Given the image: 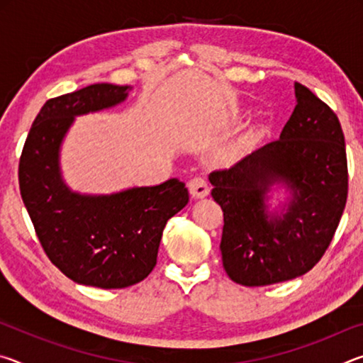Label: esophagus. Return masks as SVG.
I'll return each instance as SVG.
<instances>
[{"mask_svg":"<svg viewBox=\"0 0 363 363\" xmlns=\"http://www.w3.org/2000/svg\"><path fill=\"white\" fill-rule=\"evenodd\" d=\"M189 192L194 199H205V196L210 194V187H208V182L203 177H194V179L189 181Z\"/></svg>","mask_w":363,"mask_h":363,"instance_id":"esophagus-1","label":"esophagus"}]
</instances>
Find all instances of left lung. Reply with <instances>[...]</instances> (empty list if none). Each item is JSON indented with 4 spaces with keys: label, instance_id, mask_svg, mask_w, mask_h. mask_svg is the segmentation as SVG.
Masks as SVG:
<instances>
[{
    "label": "left lung",
    "instance_id": "left-lung-1",
    "mask_svg": "<svg viewBox=\"0 0 363 363\" xmlns=\"http://www.w3.org/2000/svg\"><path fill=\"white\" fill-rule=\"evenodd\" d=\"M294 107L280 139L232 168L213 171L211 195L224 211L220 253L227 275L245 286L296 279L315 266L347 200V160L336 113L294 83ZM287 196L275 207L272 194Z\"/></svg>",
    "mask_w": 363,
    "mask_h": 363
}]
</instances>
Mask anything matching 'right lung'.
<instances>
[{
	"label": "right lung",
	"instance_id": "1",
	"mask_svg": "<svg viewBox=\"0 0 363 363\" xmlns=\"http://www.w3.org/2000/svg\"><path fill=\"white\" fill-rule=\"evenodd\" d=\"M131 89L97 83L49 99L19 163L23 205L48 257L70 280L104 290L139 284L152 272L164 225L189 203L176 177L113 194H82L64 181L60 149L77 116L118 106Z\"/></svg>",
	"mask_w": 363,
	"mask_h": 363
}]
</instances>
